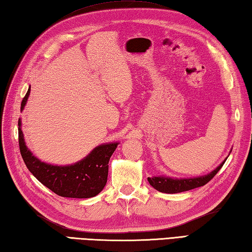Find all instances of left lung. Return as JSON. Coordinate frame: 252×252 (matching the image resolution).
Here are the masks:
<instances>
[{"label": "left lung", "instance_id": "left-lung-1", "mask_svg": "<svg viewBox=\"0 0 252 252\" xmlns=\"http://www.w3.org/2000/svg\"><path fill=\"white\" fill-rule=\"evenodd\" d=\"M224 160L221 164L213 170L211 174L198 177V178H191V179H172V178H166V177H152V178H147L150 185L153 188L158 190L164 193H178V192L188 191L194 188H199L208 184L210 180L214 178V176L218 174L220 169L225 164Z\"/></svg>", "mask_w": 252, "mask_h": 252}]
</instances>
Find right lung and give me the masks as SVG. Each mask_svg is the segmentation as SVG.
Returning a JSON list of instances; mask_svg holds the SVG:
<instances>
[{
    "label": "right lung",
    "instance_id": "1",
    "mask_svg": "<svg viewBox=\"0 0 252 252\" xmlns=\"http://www.w3.org/2000/svg\"><path fill=\"white\" fill-rule=\"evenodd\" d=\"M29 92L23 98L21 110L26 105ZM18 143L25 165L43 186L60 196L77 199L93 198L105 188L108 164L118 145V143H111L97 146L83 160L71 166H52L37 159L25 145L21 119H18Z\"/></svg>",
    "mask_w": 252,
    "mask_h": 252
}]
</instances>
